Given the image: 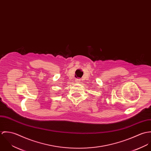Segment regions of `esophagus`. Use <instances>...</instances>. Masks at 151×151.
<instances>
[{
  "label": "esophagus",
  "instance_id": "34e87169",
  "mask_svg": "<svg viewBox=\"0 0 151 151\" xmlns=\"http://www.w3.org/2000/svg\"><path fill=\"white\" fill-rule=\"evenodd\" d=\"M76 82H77V83H80V80L79 79H76Z\"/></svg>",
  "mask_w": 151,
  "mask_h": 151
}]
</instances>
